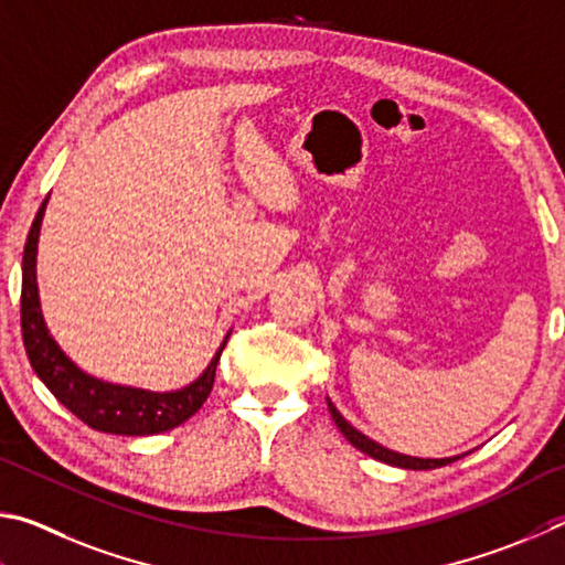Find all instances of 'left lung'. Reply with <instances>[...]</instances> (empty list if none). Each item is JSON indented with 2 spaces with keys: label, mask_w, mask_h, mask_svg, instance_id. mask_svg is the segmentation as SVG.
Returning a JSON list of instances; mask_svg holds the SVG:
<instances>
[{
  "label": "left lung",
  "mask_w": 565,
  "mask_h": 565,
  "mask_svg": "<svg viewBox=\"0 0 565 565\" xmlns=\"http://www.w3.org/2000/svg\"><path fill=\"white\" fill-rule=\"evenodd\" d=\"M328 407H330V414H332L334 424H338L340 431L344 434V437H348V441L352 444V447H358L360 451L370 454L372 459H380V461H384V463H392V467H402V469H417V471H422V469H437V467H447V463H451V461H457V459H459V457H454V459H417V457H404V454L390 451V449H384L382 444H377V441L367 439V437H364L362 431L354 429L352 424H350L348 419H344L338 409H334V404H332L330 399H328Z\"/></svg>",
  "instance_id": "8db88e82"
}]
</instances>
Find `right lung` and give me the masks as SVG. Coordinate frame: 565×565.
<instances>
[{
	"label": "right lung",
	"mask_w": 565,
	"mask_h": 565,
	"mask_svg": "<svg viewBox=\"0 0 565 565\" xmlns=\"http://www.w3.org/2000/svg\"><path fill=\"white\" fill-rule=\"evenodd\" d=\"M46 198L26 235L24 260H22V338L34 372L52 390L54 397L64 407L76 414L78 419L96 431L124 434V437H146V434H161L183 424L188 417L203 407L207 394L213 390L215 367L221 360L217 350L213 362L193 384L178 392H146L118 387L84 374L66 354L56 348L44 328L42 310H39L36 295V241L39 225H42Z\"/></svg>",
	"instance_id": "obj_1"
}]
</instances>
